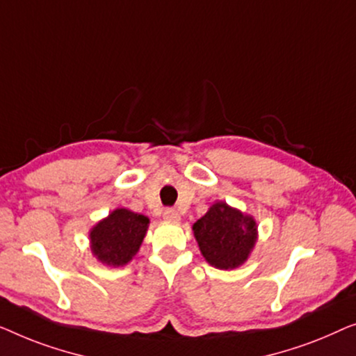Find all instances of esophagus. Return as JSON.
Returning <instances> with one entry per match:
<instances>
[{
  "mask_svg": "<svg viewBox=\"0 0 356 356\" xmlns=\"http://www.w3.org/2000/svg\"><path fill=\"white\" fill-rule=\"evenodd\" d=\"M163 218L166 219L168 222H179V221H180V216H179V213L176 211V209H172V208H168V209H164V213H163Z\"/></svg>",
  "mask_w": 356,
  "mask_h": 356,
  "instance_id": "esophagus-1",
  "label": "esophagus"
}]
</instances>
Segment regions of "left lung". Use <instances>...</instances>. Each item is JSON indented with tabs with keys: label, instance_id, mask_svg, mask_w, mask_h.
I'll return each instance as SVG.
<instances>
[{
	"label": "left lung",
	"instance_id": "8db88e82",
	"mask_svg": "<svg viewBox=\"0 0 356 356\" xmlns=\"http://www.w3.org/2000/svg\"><path fill=\"white\" fill-rule=\"evenodd\" d=\"M193 235L208 264L218 269H235L247 261L258 240V224L252 214L213 203L193 224Z\"/></svg>",
	"mask_w": 356,
	"mask_h": 356
}]
</instances>
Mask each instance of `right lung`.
Instances as JSON below:
<instances>
[{
    "mask_svg": "<svg viewBox=\"0 0 356 356\" xmlns=\"http://www.w3.org/2000/svg\"><path fill=\"white\" fill-rule=\"evenodd\" d=\"M149 219L127 208H116L90 229V250L106 266H126L138 253Z\"/></svg>",
    "mask_w": 356,
    "mask_h": 356,
    "instance_id": "add662e5",
    "label": "right lung"
}]
</instances>
